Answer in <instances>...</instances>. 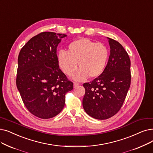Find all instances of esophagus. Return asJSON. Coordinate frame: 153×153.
<instances>
[{
    "label": "esophagus",
    "instance_id": "1",
    "mask_svg": "<svg viewBox=\"0 0 153 153\" xmlns=\"http://www.w3.org/2000/svg\"><path fill=\"white\" fill-rule=\"evenodd\" d=\"M79 85V84L78 82H74V88H76Z\"/></svg>",
    "mask_w": 153,
    "mask_h": 153
}]
</instances>
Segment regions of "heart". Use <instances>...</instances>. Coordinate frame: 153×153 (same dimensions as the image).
<instances>
[{
  "label": "heart",
  "mask_w": 153,
  "mask_h": 153,
  "mask_svg": "<svg viewBox=\"0 0 153 153\" xmlns=\"http://www.w3.org/2000/svg\"><path fill=\"white\" fill-rule=\"evenodd\" d=\"M108 57L109 50L104 44L81 38L71 42L67 52H59L57 61L62 71L68 76L74 74L79 63L80 69L73 78L82 81L89 76L96 78L100 76L105 69Z\"/></svg>",
  "instance_id": "1"
}]
</instances>
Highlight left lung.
I'll list each match as a JSON object with an SVG mask.
<instances>
[{
    "label": "left lung",
    "mask_w": 153,
    "mask_h": 153,
    "mask_svg": "<svg viewBox=\"0 0 153 153\" xmlns=\"http://www.w3.org/2000/svg\"><path fill=\"white\" fill-rule=\"evenodd\" d=\"M110 45L109 61L102 74L83 84L84 111L97 119H107L120 110L131 84V61L123 45L108 38Z\"/></svg>",
    "instance_id": "obj_1"
}]
</instances>
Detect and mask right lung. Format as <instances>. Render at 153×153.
<instances>
[{
  "label": "right lung",
  "mask_w": 153,
  "mask_h": 153,
  "mask_svg": "<svg viewBox=\"0 0 153 153\" xmlns=\"http://www.w3.org/2000/svg\"><path fill=\"white\" fill-rule=\"evenodd\" d=\"M64 34L43 32L31 38L19 52L17 88L33 115L41 119L57 116L64 108L65 94L73 83L59 69L57 47Z\"/></svg>",
  "instance_id": "right-lung-1"
}]
</instances>
